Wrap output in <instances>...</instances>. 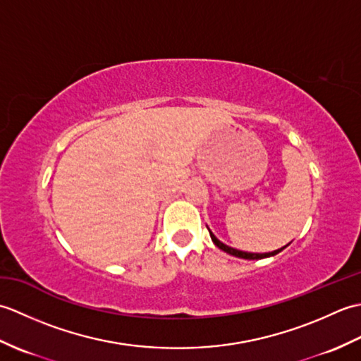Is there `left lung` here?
I'll return each mask as SVG.
<instances>
[{
  "label": "left lung",
  "instance_id": "8db88e82",
  "mask_svg": "<svg viewBox=\"0 0 361 361\" xmlns=\"http://www.w3.org/2000/svg\"><path fill=\"white\" fill-rule=\"evenodd\" d=\"M206 228H208V225H206ZM208 231H209V235H211V240L214 242V245H216L217 248H220L221 251H225V252H228V255H231V256H234V257H240V259H248V260H257V259H265V257H271V256H276L278 255V252H281L283 248H287L288 245H286V247H282V248H279V250H274V251H271V252H248V251H240V250H235V248H233V247H228V245H225L224 242H220L216 235L212 234V231L211 229L208 228Z\"/></svg>",
  "mask_w": 361,
  "mask_h": 361
}]
</instances>
